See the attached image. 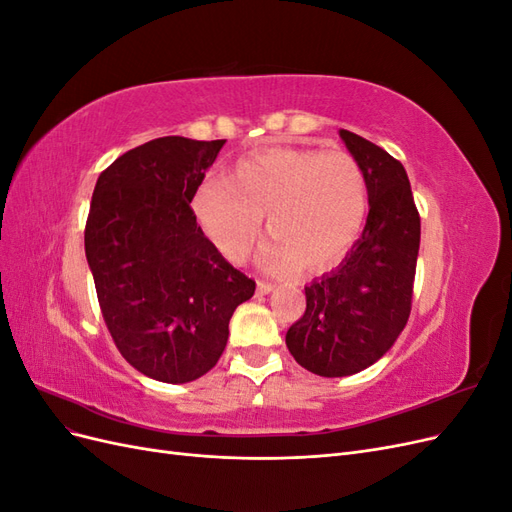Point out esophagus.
I'll use <instances>...</instances> for the list:
<instances>
[{"mask_svg": "<svg viewBox=\"0 0 512 512\" xmlns=\"http://www.w3.org/2000/svg\"><path fill=\"white\" fill-rule=\"evenodd\" d=\"M273 290V284H269V282H258V286H256V292L260 294V297H265V294H269Z\"/></svg>", "mask_w": 512, "mask_h": 512, "instance_id": "esophagus-1", "label": "esophagus"}]
</instances>
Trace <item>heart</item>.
I'll return each mask as SVG.
<instances>
[{
  "label": "heart",
  "mask_w": 512,
  "mask_h": 512,
  "mask_svg": "<svg viewBox=\"0 0 512 512\" xmlns=\"http://www.w3.org/2000/svg\"><path fill=\"white\" fill-rule=\"evenodd\" d=\"M194 220L224 258L241 262L262 232L265 267L290 275L335 267L359 241L369 213L363 168L344 151L273 147L232 164L192 196Z\"/></svg>",
  "instance_id": "1"
}]
</instances>
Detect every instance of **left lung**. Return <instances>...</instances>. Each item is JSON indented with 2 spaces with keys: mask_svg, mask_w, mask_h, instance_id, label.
Listing matches in <instances>:
<instances>
[{
  "mask_svg": "<svg viewBox=\"0 0 512 512\" xmlns=\"http://www.w3.org/2000/svg\"><path fill=\"white\" fill-rule=\"evenodd\" d=\"M339 136L367 179V222L339 267L305 286V314L286 333L294 361L324 378L359 374L391 350L410 316L421 245L406 168L359 134Z\"/></svg>",
  "mask_w": 512,
  "mask_h": 512,
  "instance_id": "8db88e82",
  "label": "left lung"
}]
</instances>
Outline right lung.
<instances>
[{
    "label": "right lung",
    "instance_id": "right-lung-1",
    "mask_svg": "<svg viewBox=\"0 0 512 512\" xmlns=\"http://www.w3.org/2000/svg\"><path fill=\"white\" fill-rule=\"evenodd\" d=\"M224 143L156 138L119 156L91 196L85 256L104 322L123 359L158 382L215 367L232 312L256 290L190 207Z\"/></svg>",
    "mask_w": 512,
    "mask_h": 512
}]
</instances>
